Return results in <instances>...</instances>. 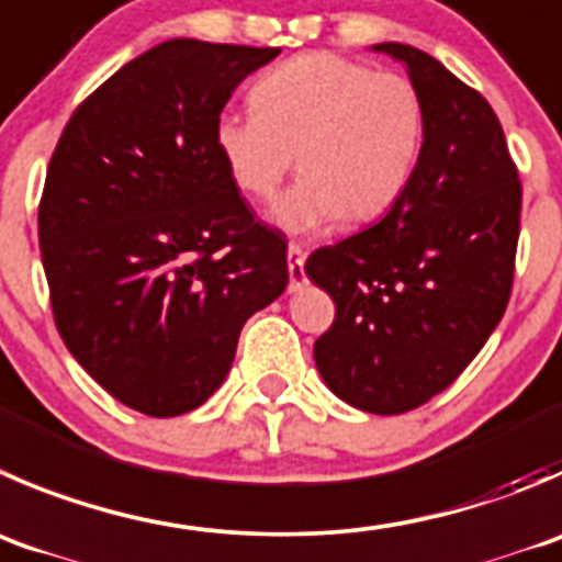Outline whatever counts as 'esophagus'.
<instances>
[{"label": "esophagus", "mask_w": 562, "mask_h": 562, "mask_svg": "<svg viewBox=\"0 0 562 562\" xmlns=\"http://www.w3.org/2000/svg\"><path fill=\"white\" fill-rule=\"evenodd\" d=\"M288 274H291V291L307 282V277H304V249L299 244H288Z\"/></svg>", "instance_id": "esophagus-1"}]
</instances>
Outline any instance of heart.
Listing matches in <instances>:
<instances>
[{
    "label": "heart",
    "mask_w": 562,
    "mask_h": 562,
    "mask_svg": "<svg viewBox=\"0 0 562 562\" xmlns=\"http://www.w3.org/2000/svg\"><path fill=\"white\" fill-rule=\"evenodd\" d=\"M255 109L222 112L214 143L247 198L277 203L285 231H318L386 214L406 194L426 143V103L408 76L331 52L299 54L260 76Z\"/></svg>",
    "instance_id": "heart-1"
}]
</instances>
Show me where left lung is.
I'll return each mask as SVG.
<instances>
[{"mask_svg":"<svg viewBox=\"0 0 562 562\" xmlns=\"http://www.w3.org/2000/svg\"><path fill=\"white\" fill-rule=\"evenodd\" d=\"M426 143L406 194L379 225L315 249L310 280L335 302L315 340L326 386L370 414H403L448 390L497 329L514 288L521 181L486 98L406 43Z\"/></svg>","mask_w":562,"mask_h":562,"instance_id":"1","label":"left lung"}]
</instances>
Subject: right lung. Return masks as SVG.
<instances>
[{
    "label": "right lung",
    "instance_id": "1",
    "mask_svg": "<svg viewBox=\"0 0 562 562\" xmlns=\"http://www.w3.org/2000/svg\"><path fill=\"white\" fill-rule=\"evenodd\" d=\"M280 48L176 37L125 63L63 128L37 209L52 313L76 362L148 417L209 401L249 315L288 285L214 143L233 90Z\"/></svg>",
    "mask_w": 562,
    "mask_h": 562
}]
</instances>
